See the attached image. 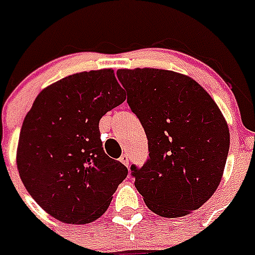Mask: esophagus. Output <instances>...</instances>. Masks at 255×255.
I'll return each instance as SVG.
<instances>
[{"label": "esophagus", "mask_w": 255, "mask_h": 255, "mask_svg": "<svg viewBox=\"0 0 255 255\" xmlns=\"http://www.w3.org/2000/svg\"><path fill=\"white\" fill-rule=\"evenodd\" d=\"M119 160L124 164V165H126V167H129V157H128V155H126V153H124V155L120 156Z\"/></svg>", "instance_id": "34e87169"}]
</instances>
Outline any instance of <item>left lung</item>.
Masks as SVG:
<instances>
[{
  "label": "left lung",
  "mask_w": 255,
  "mask_h": 255,
  "mask_svg": "<svg viewBox=\"0 0 255 255\" xmlns=\"http://www.w3.org/2000/svg\"><path fill=\"white\" fill-rule=\"evenodd\" d=\"M116 74L148 139L147 163L131 165L145 205L169 218L198 209L220 185L229 152V128L218 106L197 82L174 71Z\"/></svg>",
  "instance_id": "1"
}]
</instances>
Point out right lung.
I'll list each match as a JSON object with an SVG mask.
<instances>
[{"label":"right lung","instance_id":"add662e5","mask_svg":"<svg viewBox=\"0 0 255 255\" xmlns=\"http://www.w3.org/2000/svg\"><path fill=\"white\" fill-rule=\"evenodd\" d=\"M126 100L114 70L66 77L35 98L22 124L17 167L42 209L66 224H88L107 210L127 177L102 147L99 120Z\"/></svg>","mask_w":255,"mask_h":255}]
</instances>
